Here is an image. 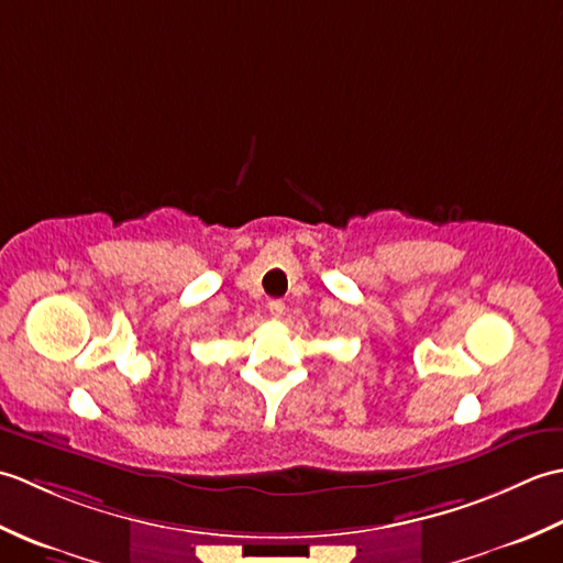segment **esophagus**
<instances>
[{"mask_svg": "<svg viewBox=\"0 0 563 563\" xmlns=\"http://www.w3.org/2000/svg\"><path fill=\"white\" fill-rule=\"evenodd\" d=\"M268 312H271L273 319H283V314H285V302H283V300H271V302H268Z\"/></svg>", "mask_w": 563, "mask_h": 563, "instance_id": "obj_1", "label": "esophagus"}]
</instances>
